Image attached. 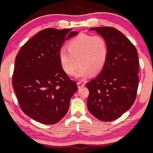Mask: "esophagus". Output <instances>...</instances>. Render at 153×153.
Returning <instances> with one entry per match:
<instances>
[{"instance_id": "esophagus-1", "label": "esophagus", "mask_w": 153, "mask_h": 153, "mask_svg": "<svg viewBox=\"0 0 153 153\" xmlns=\"http://www.w3.org/2000/svg\"><path fill=\"white\" fill-rule=\"evenodd\" d=\"M78 87L79 88H82L85 85V83H83V82H78Z\"/></svg>"}]
</instances>
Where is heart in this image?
<instances>
[{
  "mask_svg": "<svg viewBox=\"0 0 153 153\" xmlns=\"http://www.w3.org/2000/svg\"><path fill=\"white\" fill-rule=\"evenodd\" d=\"M67 48L68 50L62 49L59 52L61 67L66 74L71 75L80 64L75 74L80 79L87 78L91 72H101L108 59V43L101 35H78L68 43Z\"/></svg>",
  "mask_w": 153,
  "mask_h": 153,
  "instance_id": "1",
  "label": "heart"
}]
</instances>
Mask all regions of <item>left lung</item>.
<instances>
[{
  "label": "left lung",
  "instance_id": "left-lung-1",
  "mask_svg": "<svg viewBox=\"0 0 153 153\" xmlns=\"http://www.w3.org/2000/svg\"><path fill=\"white\" fill-rule=\"evenodd\" d=\"M106 39L108 59L101 73L86 86L89 91L87 106L98 119L110 122L131 108L139 84V60L137 49L121 31L113 27H95Z\"/></svg>",
  "mask_w": 153,
  "mask_h": 153
}]
</instances>
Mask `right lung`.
I'll use <instances>...</instances> for the list:
<instances>
[{
	"instance_id": "obj_1",
	"label": "right lung",
	"mask_w": 153,
	"mask_h": 153,
	"mask_svg": "<svg viewBox=\"0 0 153 153\" xmlns=\"http://www.w3.org/2000/svg\"><path fill=\"white\" fill-rule=\"evenodd\" d=\"M78 34L71 29H43L16 57L12 85L22 110L36 122L55 124L68 112L78 86L62 70L59 52L66 39Z\"/></svg>"
}]
</instances>
